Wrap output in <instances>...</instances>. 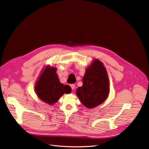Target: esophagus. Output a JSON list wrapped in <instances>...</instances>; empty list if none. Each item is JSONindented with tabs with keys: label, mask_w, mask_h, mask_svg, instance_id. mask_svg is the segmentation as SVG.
I'll use <instances>...</instances> for the list:
<instances>
[{
	"label": "esophagus",
	"mask_w": 149,
	"mask_h": 149,
	"mask_svg": "<svg viewBox=\"0 0 149 149\" xmlns=\"http://www.w3.org/2000/svg\"><path fill=\"white\" fill-rule=\"evenodd\" d=\"M70 86H71V88H72V89L73 90H74V88H75V85H74V84H71L70 85Z\"/></svg>",
	"instance_id": "obj_1"
}]
</instances>
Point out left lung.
Instances as JSON below:
<instances>
[{
    "label": "left lung",
    "instance_id": "1",
    "mask_svg": "<svg viewBox=\"0 0 149 149\" xmlns=\"http://www.w3.org/2000/svg\"><path fill=\"white\" fill-rule=\"evenodd\" d=\"M83 85L76 94L84 105L89 109L100 105L109 93V81L106 68L99 59H94L86 69Z\"/></svg>",
    "mask_w": 149,
    "mask_h": 149
}]
</instances>
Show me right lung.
I'll list each match as a JSON object with an SVG mask.
<instances>
[{"instance_id": "obj_1", "label": "right lung", "mask_w": 149, "mask_h": 149, "mask_svg": "<svg viewBox=\"0 0 149 149\" xmlns=\"http://www.w3.org/2000/svg\"><path fill=\"white\" fill-rule=\"evenodd\" d=\"M35 91L39 99L49 104H54L64 93L72 91L70 86L59 82L56 68L47 65L42 69L35 85Z\"/></svg>"}]
</instances>
